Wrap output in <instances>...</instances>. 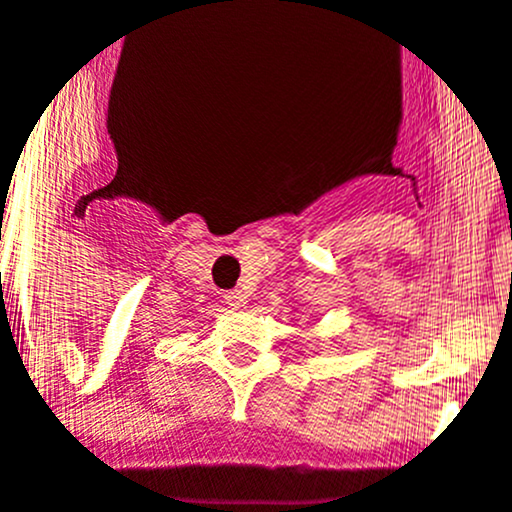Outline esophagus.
<instances>
[{"label":"esophagus","instance_id":"obj_1","mask_svg":"<svg viewBox=\"0 0 512 512\" xmlns=\"http://www.w3.org/2000/svg\"><path fill=\"white\" fill-rule=\"evenodd\" d=\"M224 303H227L229 308H245L247 295L242 293V290H229V293H224Z\"/></svg>","mask_w":512,"mask_h":512}]
</instances>
